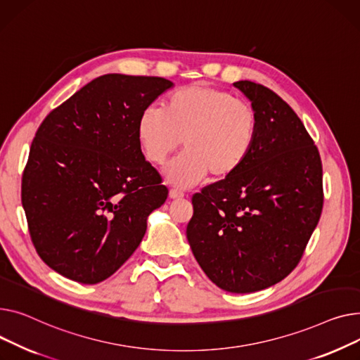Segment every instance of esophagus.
Instances as JSON below:
<instances>
[{
	"label": "esophagus",
	"instance_id": "1",
	"mask_svg": "<svg viewBox=\"0 0 360 360\" xmlns=\"http://www.w3.org/2000/svg\"><path fill=\"white\" fill-rule=\"evenodd\" d=\"M168 196H170V199L179 200V199H183V198H184V193L180 192V190H177V188H172L170 193H168Z\"/></svg>",
	"mask_w": 360,
	"mask_h": 360
}]
</instances>
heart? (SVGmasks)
Wrapping results in <instances>:
<instances>
[{
    "label": "heart",
    "mask_w": 360,
    "mask_h": 360,
    "mask_svg": "<svg viewBox=\"0 0 360 360\" xmlns=\"http://www.w3.org/2000/svg\"><path fill=\"white\" fill-rule=\"evenodd\" d=\"M145 158L161 165L183 141L184 153L165 168L174 186L192 187L207 174L221 180L236 174L259 136V113L251 103L203 84L176 90L164 109L150 104L136 122Z\"/></svg>",
    "instance_id": "1"
}]
</instances>
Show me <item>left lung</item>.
Wrapping results in <instances>:
<instances>
[{"label":"left lung","mask_w":360,"mask_h":360,"mask_svg":"<svg viewBox=\"0 0 360 360\" xmlns=\"http://www.w3.org/2000/svg\"><path fill=\"white\" fill-rule=\"evenodd\" d=\"M234 86L259 113V136L240 170L193 195L186 236L206 276L232 293L266 289L298 266L320 221V153L290 105L251 81Z\"/></svg>","instance_id":"left-lung-1"}]
</instances>
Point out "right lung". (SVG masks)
Listing matches in <instances>:
<instances>
[{
  "label": "right lung",
  "instance_id": "right-lung-1",
  "mask_svg": "<svg viewBox=\"0 0 360 360\" xmlns=\"http://www.w3.org/2000/svg\"><path fill=\"white\" fill-rule=\"evenodd\" d=\"M174 84L101 75L53 109L32 142L21 179L32 243L71 281L108 279L141 244L168 195L141 151V112Z\"/></svg>",
  "mask_w": 360,
  "mask_h": 360
}]
</instances>
